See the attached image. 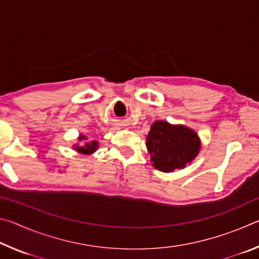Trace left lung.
I'll list each match as a JSON object with an SVG mask.
<instances>
[{"mask_svg": "<svg viewBox=\"0 0 259 259\" xmlns=\"http://www.w3.org/2000/svg\"><path fill=\"white\" fill-rule=\"evenodd\" d=\"M146 147L155 169L171 172L185 168L195 159L201 148L198 134L182 124L155 121L146 137Z\"/></svg>", "mask_w": 259, "mask_h": 259, "instance_id": "8db88e82", "label": "left lung"}]
</instances>
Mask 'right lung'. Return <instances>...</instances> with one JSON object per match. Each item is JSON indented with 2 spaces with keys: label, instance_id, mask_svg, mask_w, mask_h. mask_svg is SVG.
<instances>
[{
  "label": "right lung",
  "instance_id": "add662e5",
  "mask_svg": "<svg viewBox=\"0 0 259 259\" xmlns=\"http://www.w3.org/2000/svg\"><path fill=\"white\" fill-rule=\"evenodd\" d=\"M88 138L85 137L84 135H80V137H78V140L80 142H83V140H87ZM97 147H98V142H96V140H93V142L90 143H84V145L82 146H78V145H74L73 148L75 151H77L78 153H81V154H85V155H90L97 151Z\"/></svg>",
  "mask_w": 259,
  "mask_h": 259
}]
</instances>
